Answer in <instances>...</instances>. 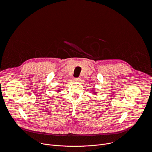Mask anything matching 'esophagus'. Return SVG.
Segmentation results:
<instances>
[{
	"label": "esophagus",
	"instance_id": "1",
	"mask_svg": "<svg viewBox=\"0 0 152 152\" xmlns=\"http://www.w3.org/2000/svg\"><path fill=\"white\" fill-rule=\"evenodd\" d=\"M80 80H81L80 77H78V78H75V79H74V80H75V81H76V82H79V81H80Z\"/></svg>",
	"mask_w": 152,
	"mask_h": 152
}]
</instances>
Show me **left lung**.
I'll use <instances>...</instances> for the list:
<instances>
[{"label": "left lung", "instance_id": "left-lung-1", "mask_svg": "<svg viewBox=\"0 0 152 152\" xmlns=\"http://www.w3.org/2000/svg\"><path fill=\"white\" fill-rule=\"evenodd\" d=\"M94 93V94H96V93Z\"/></svg>", "mask_w": 152, "mask_h": 152}]
</instances>
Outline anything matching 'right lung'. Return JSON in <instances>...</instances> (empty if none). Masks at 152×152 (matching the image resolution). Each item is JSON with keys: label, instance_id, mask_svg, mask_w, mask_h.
Instances as JSON below:
<instances>
[{"label": "right lung", "instance_id": "obj_1", "mask_svg": "<svg viewBox=\"0 0 152 152\" xmlns=\"http://www.w3.org/2000/svg\"><path fill=\"white\" fill-rule=\"evenodd\" d=\"M59 91H60V90H58V92H59Z\"/></svg>", "mask_w": 152, "mask_h": 152}]
</instances>
